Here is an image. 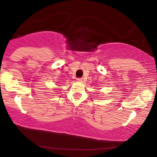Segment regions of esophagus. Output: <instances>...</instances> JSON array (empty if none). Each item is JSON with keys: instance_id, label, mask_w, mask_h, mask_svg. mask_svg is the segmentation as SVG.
<instances>
[{"instance_id": "1", "label": "esophagus", "mask_w": 157, "mask_h": 157, "mask_svg": "<svg viewBox=\"0 0 157 157\" xmlns=\"http://www.w3.org/2000/svg\"><path fill=\"white\" fill-rule=\"evenodd\" d=\"M83 78H78L77 79V81L79 82H83Z\"/></svg>"}]
</instances>
